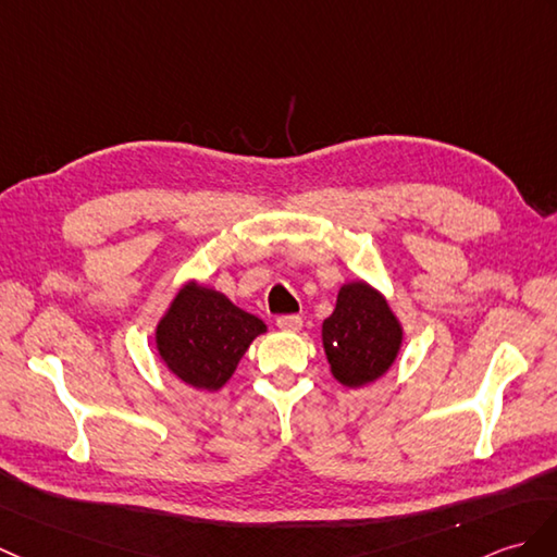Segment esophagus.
I'll list each match as a JSON object with an SVG mask.
<instances>
[{"label":"esophagus","mask_w":557,"mask_h":557,"mask_svg":"<svg viewBox=\"0 0 557 557\" xmlns=\"http://www.w3.org/2000/svg\"><path fill=\"white\" fill-rule=\"evenodd\" d=\"M277 327L284 332H299L304 327V320L299 315H280Z\"/></svg>","instance_id":"34e87169"}]
</instances>
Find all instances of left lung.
Listing matches in <instances>:
<instances>
[{"label": "left lung", "instance_id": "8db88e82", "mask_svg": "<svg viewBox=\"0 0 557 557\" xmlns=\"http://www.w3.org/2000/svg\"><path fill=\"white\" fill-rule=\"evenodd\" d=\"M404 344L394 310L368 282H348L337 294V306L322 322V346L334 380L344 386H366L394 366Z\"/></svg>", "mask_w": 557, "mask_h": 557}]
</instances>
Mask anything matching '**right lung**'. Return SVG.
<instances>
[{
	"label": "right lung",
	"mask_w": 557,
	"mask_h": 557,
	"mask_svg": "<svg viewBox=\"0 0 557 557\" xmlns=\"http://www.w3.org/2000/svg\"><path fill=\"white\" fill-rule=\"evenodd\" d=\"M265 322L237 308L225 294L187 282L157 325L159 356L177 380L218 392Z\"/></svg>",
	"instance_id": "add662e5"
}]
</instances>
